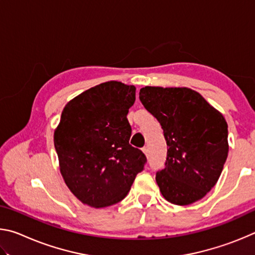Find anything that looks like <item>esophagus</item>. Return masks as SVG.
<instances>
[{"mask_svg":"<svg viewBox=\"0 0 255 255\" xmlns=\"http://www.w3.org/2000/svg\"><path fill=\"white\" fill-rule=\"evenodd\" d=\"M141 149H143V152H144V154L146 155V156H148V153H149L148 147H143Z\"/></svg>","mask_w":255,"mask_h":255,"instance_id":"34e87169","label":"esophagus"}]
</instances>
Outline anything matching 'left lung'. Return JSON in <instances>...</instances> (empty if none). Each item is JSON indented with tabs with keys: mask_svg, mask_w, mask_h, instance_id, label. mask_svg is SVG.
<instances>
[{
	"mask_svg": "<svg viewBox=\"0 0 255 255\" xmlns=\"http://www.w3.org/2000/svg\"><path fill=\"white\" fill-rule=\"evenodd\" d=\"M139 100L162 126L167 154L156 172L163 197L185 206L217 182L228 154L227 123L199 93L187 88L145 86Z\"/></svg>",
	"mask_w": 255,
	"mask_h": 255,
	"instance_id": "1",
	"label": "left lung"
}]
</instances>
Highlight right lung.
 Masks as SVG:
<instances>
[{
  "instance_id": "1",
  "label": "right lung",
  "mask_w": 255,
  "mask_h": 255,
  "mask_svg": "<svg viewBox=\"0 0 255 255\" xmlns=\"http://www.w3.org/2000/svg\"><path fill=\"white\" fill-rule=\"evenodd\" d=\"M136 88L110 81L86 90L64 108L54 144L60 173L77 199L94 208L122 201L147 158L129 144L127 115Z\"/></svg>"
}]
</instances>
